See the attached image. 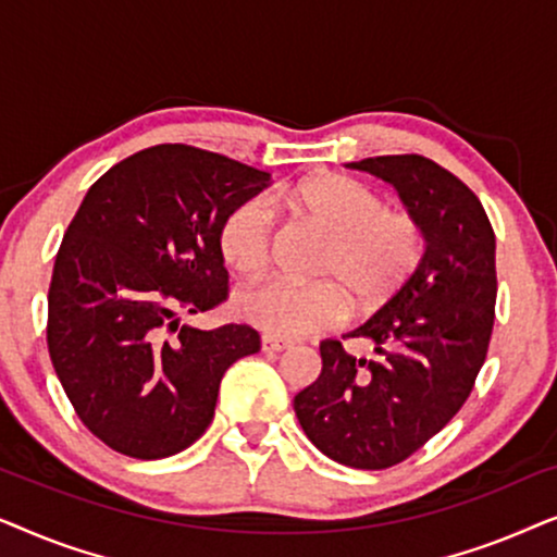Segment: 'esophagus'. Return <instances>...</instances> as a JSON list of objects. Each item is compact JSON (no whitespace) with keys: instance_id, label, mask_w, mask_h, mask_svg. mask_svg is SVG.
Instances as JSON below:
<instances>
[{"instance_id":"34e87169","label":"esophagus","mask_w":557,"mask_h":557,"mask_svg":"<svg viewBox=\"0 0 557 557\" xmlns=\"http://www.w3.org/2000/svg\"><path fill=\"white\" fill-rule=\"evenodd\" d=\"M261 349L263 352H286V349H292V342L286 339H276V337H269V334H263L261 337Z\"/></svg>"}]
</instances>
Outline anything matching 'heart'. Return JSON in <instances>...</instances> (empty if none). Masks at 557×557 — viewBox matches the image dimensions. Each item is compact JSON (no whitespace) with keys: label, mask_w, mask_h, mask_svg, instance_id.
Instances as JSON below:
<instances>
[{"label":"heart","mask_w":557,"mask_h":557,"mask_svg":"<svg viewBox=\"0 0 557 557\" xmlns=\"http://www.w3.org/2000/svg\"><path fill=\"white\" fill-rule=\"evenodd\" d=\"M269 200L326 235L311 269L317 284H265L235 299V314L269 337L296 339L324 332L345 319V309L352 317L375 314L421 269V220L410 210L385 208L383 195L362 180L317 172L284 182ZM273 235L276 218L269 202L248 197L220 223V256L240 278L258 281L271 263Z\"/></svg>","instance_id":"b5f03b06"}]
</instances>
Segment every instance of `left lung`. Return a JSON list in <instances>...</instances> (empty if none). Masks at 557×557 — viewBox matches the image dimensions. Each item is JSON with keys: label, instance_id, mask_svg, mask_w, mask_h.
<instances>
[{"label": "left lung", "instance_id": "1", "mask_svg": "<svg viewBox=\"0 0 557 557\" xmlns=\"http://www.w3.org/2000/svg\"><path fill=\"white\" fill-rule=\"evenodd\" d=\"M391 182L421 220V269L377 314L347 334L370 357L326 339L322 375L294 398L319 451L352 469H391L436 436L474 391L497 301L494 231L479 197L421 154L349 162Z\"/></svg>", "mask_w": 557, "mask_h": 557}]
</instances>
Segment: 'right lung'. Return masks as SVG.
I'll list each match as a JSON object with an SVG mask.
<instances>
[{
    "label": "right lung",
    "mask_w": 557,
    "mask_h": 557,
    "mask_svg": "<svg viewBox=\"0 0 557 557\" xmlns=\"http://www.w3.org/2000/svg\"><path fill=\"white\" fill-rule=\"evenodd\" d=\"M265 172L189 144L136 151L94 182L60 243L48 294L52 368L83 425L113 451L164 459L215 416L220 380L261 337L195 330L227 299L218 231Z\"/></svg>",
    "instance_id": "1"
}]
</instances>
